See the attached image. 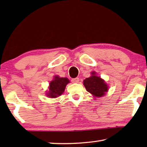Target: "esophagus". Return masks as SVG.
I'll return each instance as SVG.
<instances>
[{
    "instance_id": "1",
    "label": "esophagus",
    "mask_w": 147,
    "mask_h": 147,
    "mask_svg": "<svg viewBox=\"0 0 147 147\" xmlns=\"http://www.w3.org/2000/svg\"><path fill=\"white\" fill-rule=\"evenodd\" d=\"M72 82L73 83H78L79 82V78H73L71 80Z\"/></svg>"
}]
</instances>
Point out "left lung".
Masks as SVG:
<instances>
[{
  "label": "left lung",
  "instance_id": "8db88e82",
  "mask_svg": "<svg viewBox=\"0 0 147 147\" xmlns=\"http://www.w3.org/2000/svg\"><path fill=\"white\" fill-rule=\"evenodd\" d=\"M86 90L93 94L94 97H101L108 90V86L103 79L96 76L95 72H92L91 76L84 80Z\"/></svg>",
  "mask_w": 147,
  "mask_h": 147
}]
</instances>
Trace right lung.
Wrapping results in <instances>:
<instances>
[{"label":"right lung","mask_w":147,"mask_h":147,"mask_svg":"<svg viewBox=\"0 0 147 147\" xmlns=\"http://www.w3.org/2000/svg\"><path fill=\"white\" fill-rule=\"evenodd\" d=\"M68 83H69L68 78H60L58 76H55L54 80L49 84V90L47 92V96L49 98H56L60 96L63 93Z\"/></svg>","instance_id":"1"}]
</instances>
